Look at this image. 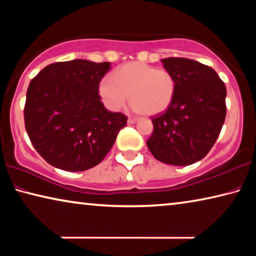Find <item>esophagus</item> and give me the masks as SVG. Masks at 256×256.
I'll list each match as a JSON object with an SVG mask.
<instances>
[{"mask_svg": "<svg viewBox=\"0 0 256 256\" xmlns=\"http://www.w3.org/2000/svg\"><path fill=\"white\" fill-rule=\"evenodd\" d=\"M136 122V118H132V117H130V118L128 120V124H134Z\"/></svg>", "mask_w": 256, "mask_h": 256, "instance_id": "esophagus-1", "label": "esophagus"}]
</instances>
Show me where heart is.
Masks as SVG:
<instances>
[{"label":"heart","instance_id":"b5f03b06","mask_svg":"<svg viewBox=\"0 0 256 256\" xmlns=\"http://www.w3.org/2000/svg\"><path fill=\"white\" fill-rule=\"evenodd\" d=\"M176 91V80L171 72L133 62L125 64L106 76L99 85L100 96L107 107L118 110L128 99L136 112L147 116L168 109Z\"/></svg>","mask_w":256,"mask_h":256}]
</instances>
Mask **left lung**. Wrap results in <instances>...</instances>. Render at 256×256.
I'll return each mask as SVG.
<instances>
[{
	"instance_id": "1",
	"label": "left lung",
	"mask_w": 256,
	"mask_h": 256,
	"mask_svg": "<svg viewBox=\"0 0 256 256\" xmlns=\"http://www.w3.org/2000/svg\"><path fill=\"white\" fill-rule=\"evenodd\" d=\"M176 80V91L166 112L152 116L154 131L147 140L162 163L186 166L208 155L224 123L226 88L210 66L186 58L162 60Z\"/></svg>"
}]
</instances>
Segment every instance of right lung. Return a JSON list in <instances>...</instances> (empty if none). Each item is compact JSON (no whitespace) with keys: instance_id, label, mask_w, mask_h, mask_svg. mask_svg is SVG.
<instances>
[{"instance_id":"1","label":"right lung","mask_w":256,"mask_h":256,"mask_svg":"<svg viewBox=\"0 0 256 256\" xmlns=\"http://www.w3.org/2000/svg\"><path fill=\"white\" fill-rule=\"evenodd\" d=\"M109 62L48 64L30 80L24 118L32 144L48 164L86 171L106 157L128 117L104 108L99 84Z\"/></svg>"}]
</instances>
